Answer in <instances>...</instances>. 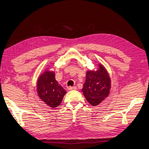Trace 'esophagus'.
Instances as JSON below:
<instances>
[{
	"mask_svg": "<svg viewBox=\"0 0 149 149\" xmlns=\"http://www.w3.org/2000/svg\"><path fill=\"white\" fill-rule=\"evenodd\" d=\"M77 87L76 86H69L68 87V90L69 91H72V90H76Z\"/></svg>",
	"mask_w": 149,
	"mask_h": 149,
	"instance_id": "1",
	"label": "esophagus"
}]
</instances>
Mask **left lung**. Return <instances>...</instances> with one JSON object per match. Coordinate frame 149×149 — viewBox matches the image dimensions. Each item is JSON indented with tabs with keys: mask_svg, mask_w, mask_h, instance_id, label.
<instances>
[{
	"mask_svg": "<svg viewBox=\"0 0 149 149\" xmlns=\"http://www.w3.org/2000/svg\"><path fill=\"white\" fill-rule=\"evenodd\" d=\"M110 88V77L102 64H99V68L96 72H86L82 91L86 100L93 106L100 104L107 97Z\"/></svg>",
	"mask_w": 149,
	"mask_h": 149,
	"instance_id": "obj_1",
	"label": "left lung"
}]
</instances>
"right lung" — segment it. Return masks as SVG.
<instances>
[{
    "instance_id": "obj_1",
    "label": "right lung",
    "mask_w": 149,
    "mask_h": 149,
    "mask_svg": "<svg viewBox=\"0 0 149 149\" xmlns=\"http://www.w3.org/2000/svg\"><path fill=\"white\" fill-rule=\"evenodd\" d=\"M37 91L40 99L51 107L60 105L66 93L56 81L55 73L48 70L40 75L38 79Z\"/></svg>"
}]
</instances>
